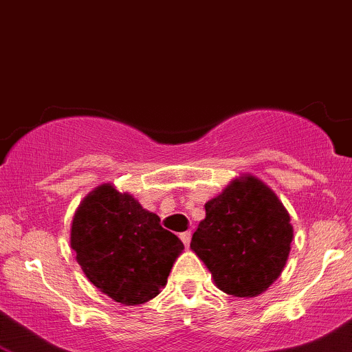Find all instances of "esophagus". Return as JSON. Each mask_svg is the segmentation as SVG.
I'll return each instance as SVG.
<instances>
[{
	"mask_svg": "<svg viewBox=\"0 0 352 352\" xmlns=\"http://www.w3.org/2000/svg\"><path fill=\"white\" fill-rule=\"evenodd\" d=\"M190 238H192V232H184V233H180V240L184 241L185 246L190 245Z\"/></svg>",
	"mask_w": 352,
	"mask_h": 352,
	"instance_id": "1",
	"label": "esophagus"
}]
</instances>
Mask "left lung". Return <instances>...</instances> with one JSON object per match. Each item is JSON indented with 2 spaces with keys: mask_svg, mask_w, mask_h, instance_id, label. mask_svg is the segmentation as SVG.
Listing matches in <instances>:
<instances>
[{
  "mask_svg": "<svg viewBox=\"0 0 352 352\" xmlns=\"http://www.w3.org/2000/svg\"><path fill=\"white\" fill-rule=\"evenodd\" d=\"M207 217L190 248L221 292L236 298L263 293L280 276L293 240L289 213L261 180L236 179L205 204Z\"/></svg>",
  "mask_w": 352,
  "mask_h": 352,
  "instance_id": "8db88e82",
  "label": "left lung"
}]
</instances>
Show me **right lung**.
I'll list each match as a JSON object with an SVG mask.
<instances>
[{
	"label": "right lung",
	"mask_w": 352,
	"mask_h": 352,
	"mask_svg": "<svg viewBox=\"0 0 352 352\" xmlns=\"http://www.w3.org/2000/svg\"><path fill=\"white\" fill-rule=\"evenodd\" d=\"M71 246L89 281L122 305H142L167 285L184 243L134 197L104 184L84 199Z\"/></svg>",
	"instance_id": "right-lung-1"
}]
</instances>
